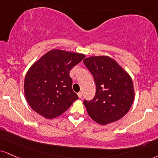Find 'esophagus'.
<instances>
[{
  "label": "esophagus",
  "instance_id": "obj_1",
  "mask_svg": "<svg viewBox=\"0 0 158 158\" xmlns=\"http://www.w3.org/2000/svg\"><path fill=\"white\" fill-rule=\"evenodd\" d=\"M82 95H83V93H82V92H79V93H78V96H79V98H81V97H82Z\"/></svg>",
  "mask_w": 158,
  "mask_h": 158
}]
</instances>
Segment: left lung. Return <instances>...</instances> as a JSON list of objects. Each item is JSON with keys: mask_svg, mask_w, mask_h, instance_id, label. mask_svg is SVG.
I'll use <instances>...</instances> for the list:
<instances>
[{"mask_svg": "<svg viewBox=\"0 0 158 158\" xmlns=\"http://www.w3.org/2000/svg\"><path fill=\"white\" fill-rule=\"evenodd\" d=\"M83 62L96 83L94 98L83 102L89 115L102 125L119 120L130 110L134 101L130 75L107 56H91Z\"/></svg>", "mask_w": 158, "mask_h": 158, "instance_id": "1", "label": "left lung"}]
</instances>
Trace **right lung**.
I'll return each mask as SVG.
<instances>
[{
  "mask_svg": "<svg viewBox=\"0 0 158 158\" xmlns=\"http://www.w3.org/2000/svg\"><path fill=\"white\" fill-rule=\"evenodd\" d=\"M85 57L84 54L53 49L29 68L25 78L27 102L45 118L62 115L77 100L69 73Z\"/></svg>",
  "mask_w": 158,
  "mask_h": 158,
  "instance_id": "1",
  "label": "right lung"
}]
</instances>
